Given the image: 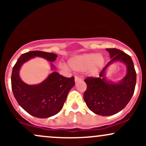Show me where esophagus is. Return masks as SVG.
I'll list each match as a JSON object with an SVG mask.
<instances>
[{
	"label": "esophagus",
	"instance_id": "1",
	"mask_svg": "<svg viewBox=\"0 0 146 146\" xmlns=\"http://www.w3.org/2000/svg\"><path fill=\"white\" fill-rule=\"evenodd\" d=\"M81 80H82V79L79 78V77H75V82H78L81 81Z\"/></svg>",
	"mask_w": 146,
	"mask_h": 146
}]
</instances>
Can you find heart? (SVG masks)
Returning <instances> with one entry per match:
<instances>
[{"label":"heart","instance_id":"1","mask_svg":"<svg viewBox=\"0 0 146 146\" xmlns=\"http://www.w3.org/2000/svg\"><path fill=\"white\" fill-rule=\"evenodd\" d=\"M68 66L73 71L84 72L87 71L89 75L96 77L105 64V58L102 54L96 53H85L72 57L68 62Z\"/></svg>","mask_w":146,"mask_h":146}]
</instances>
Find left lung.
Instances as JSON below:
<instances>
[{"label": "left lung", "mask_w": 146, "mask_h": 146, "mask_svg": "<svg viewBox=\"0 0 146 146\" xmlns=\"http://www.w3.org/2000/svg\"><path fill=\"white\" fill-rule=\"evenodd\" d=\"M110 61L103 68L100 78L85 79L87 89L84 100L92 112L102 116H110L126 106L133 95L137 74L131 57L117 48H106ZM121 62L127 67V74L117 82L107 78L106 71L112 63Z\"/></svg>", "instance_id": "1"}]
</instances>
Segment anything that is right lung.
<instances>
[{"mask_svg":"<svg viewBox=\"0 0 146 146\" xmlns=\"http://www.w3.org/2000/svg\"><path fill=\"white\" fill-rule=\"evenodd\" d=\"M36 57L51 62L52 71L56 69L52 64L58 57L55 53L40 51L25 53L18 58L13 68L11 88L18 104L25 111L38 118H48L62 110L68 92L75 85L74 77L65 78L53 71L40 83L26 84L20 76L21 68L25 63Z\"/></svg>","mask_w":146,"mask_h":146,"instance_id":"right-lung-1","label":"right lung"}]
</instances>
